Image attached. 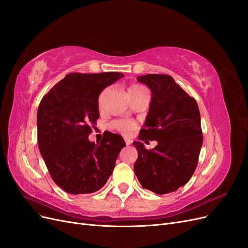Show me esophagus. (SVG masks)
<instances>
[{
	"label": "esophagus",
	"mask_w": 248,
	"mask_h": 248,
	"mask_svg": "<svg viewBox=\"0 0 248 248\" xmlns=\"http://www.w3.org/2000/svg\"><path fill=\"white\" fill-rule=\"evenodd\" d=\"M125 142H126L127 146H129V145L131 144V142H132V140H129V139H125Z\"/></svg>",
	"instance_id": "obj_1"
}]
</instances>
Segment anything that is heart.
Returning a JSON list of instances; mask_svg holds the SVG:
<instances>
[{
  "mask_svg": "<svg viewBox=\"0 0 248 248\" xmlns=\"http://www.w3.org/2000/svg\"><path fill=\"white\" fill-rule=\"evenodd\" d=\"M141 92H148L147 89L141 86V85H132L128 88V94H139ZM102 97L103 94L100 96L99 98V103L101 104L102 101ZM112 128L117 129L118 131L122 132L124 136H131V134L134 132V130L137 129V123L134 121H131V120H117L114 123L111 124Z\"/></svg>",
  "mask_w": 248,
  "mask_h": 248,
  "instance_id": "1",
  "label": "heart"
}]
</instances>
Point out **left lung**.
<instances>
[{
    "label": "left lung",
    "mask_w": 248,
    "mask_h": 248,
    "mask_svg": "<svg viewBox=\"0 0 248 248\" xmlns=\"http://www.w3.org/2000/svg\"><path fill=\"white\" fill-rule=\"evenodd\" d=\"M152 92V100L139 140H157L147 150L134 141L138 159L134 174L140 185L157 194L176 191L192 177L202 144L201 115L196 99L167 74L138 78Z\"/></svg>",
    "instance_id": "left-lung-1"
}]
</instances>
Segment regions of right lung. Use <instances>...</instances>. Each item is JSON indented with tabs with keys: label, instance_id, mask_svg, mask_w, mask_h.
<instances>
[{
	"label": "right lung",
	"instance_id": "right-lung-1",
	"mask_svg": "<svg viewBox=\"0 0 248 248\" xmlns=\"http://www.w3.org/2000/svg\"><path fill=\"white\" fill-rule=\"evenodd\" d=\"M124 77L120 72L69 73L43 96L37 112L38 147L50 177L70 194L92 193L104 186L126 146L106 132L100 144L89 140L99 118L98 97Z\"/></svg>",
	"mask_w": 248,
	"mask_h": 248
}]
</instances>
